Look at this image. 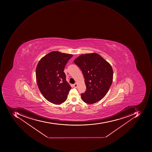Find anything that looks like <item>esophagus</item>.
I'll use <instances>...</instances> for the list:
<instances>
[{
    "instance_id": "1",
    "label": "esophagus",
    "mask_w": 152,
    "mask_h": 152,
    "mask_svg": "<svg viewBox=\"0 0 152 152\" xmlns=\"http://www.w3.org/2000/svg\"><path fill=\"white\" fill-rule=\"evenodd\" d=\"M74 86L75 87L77 88V83H75V84H74Z\"/></svg>"
}]
</instances>
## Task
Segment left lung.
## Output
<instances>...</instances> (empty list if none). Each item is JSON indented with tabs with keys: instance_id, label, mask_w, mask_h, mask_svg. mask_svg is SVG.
Wrapping results in <instances>:
<instances>
[{
	"instance_id": "8db88e82",
	"label": "left lung",
	"mask_w": 152,
	"mask_h": 152,
	"mask_svg": "<svg viewBox=\"0 0 152 152\" xmlns=\"http://www.w3.org/2000/svg\"><path fill=\"white\" fill-rule=\"evenodd\" d=\"M74 62L81 70L86 86V92L81 94L82 100L92 104L102 99L113 81L110 64L96 53L81 55Z\"/></svg>"
}]
</instances>
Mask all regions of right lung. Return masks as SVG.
I'll return each mask as SVG.
<instances>
[{
  "instance_id": "1",
  "label": "right lung",
  "mask_w": 152,
  "mask_h": 152,
  "mask_svg": "<svg viewBox=\"0 0 152 152\" xmlns=\"http://www.w3.org/2000/svg\"><path fill=\"white\" fill-rule=\"evenodd\" d=\"M72 56L70 54L53 51L42 58L37 65L36 79L38 88L45 98L54 104L64 102L71 88L64 71Z\"/></svg>"
}]
</instances>
